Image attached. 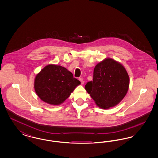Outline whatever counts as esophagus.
Returning a JSON list of instances; mask_svg holds the SVG:
<instances>
[{
  "instance_id": "esophagus-1",
  "label": "esophagus",
  "mask_w": 158,
  "mask_h": 158,
  "mask_svg": "<svg viewBox=\"0 0 158 158\" xmlns=\"http://www.w3.org/2000/svg\"><path fill=\"white\" fill-rule=\"evenodd\" d=\"M79 81H81V84H82V85H83V84H84V81H83V80L82 78H79Z\"/></svg>"
}]
</instances>
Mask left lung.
<instances>
[{
    "label": "left lung",
    "instance_id": "8db88e82",
    "mask_svg": "<svg viewBox=\"0 0 158 158\" xmlns=\"http://www.w3.org/2000/svg\"><path fill=\"white\" fill-rule=\"evenodd\" d=\"M127 72L120 63L106 58L94 68L93 81L85 88L99 108L108 109L119 104L129 87Z\"/></svg>",
    "mask_w": 158,
    "mask_h": 158
}]
</instances>
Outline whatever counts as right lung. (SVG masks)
Segmentation results:
<instances>
[{"label":"right lung","instance_id":"obj_1","mask_svg":"<svg viewBox=\"0 0 158 158\" xmlns=\"http://www.w3.org/2000/svg\"><path fill=\"white\" fill-rule=\"evenodd\" d=\"M81 82L66 68L48 64L35 76L34 89L38 97L50 105L62 104Z\"/></svg>","mask_w":158,"mask_h":158}]
</instances>
